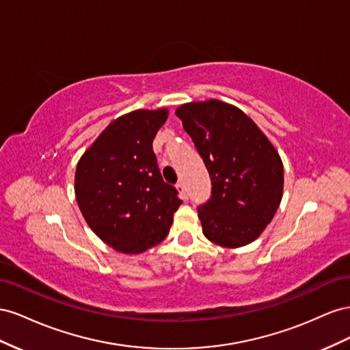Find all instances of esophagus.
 <instances>
[{
    "label": "esophagus",
    "instance_id": "34e87169",
    "mask_svg": "<svg viewBox=\"0 0 350 350\" xmlns=\"http://www.w3.org/2000/svg\"><path fill=\"white\" fill-rule=\"evenodd\" d=\"M176 187H177V191H178V193H180V196H182V199H187V191H186V187H185V183L182 182V180H178L177 182V185H176Z\"/></svg>",
    "mask_w": 350,
    "mask_h": 350
}]
</instances>
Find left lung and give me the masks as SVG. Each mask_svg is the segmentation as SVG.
Instances as JSON below:
<instances>
[{
    "instance_id": "left-lung-1",
    "label": "left lung",
    "mask_w": 350,
    "mask_h": 350,
    "mask_svg": "<svg viewBox=\"0 0 350 350\" xmlns=\"http://www.w3.org/2000/svg\"><path fill=\"white\" fill-rule=\"evenodd\" d=\"M211 178L198 206L202 232L219 246L254 242L283 196V163L267 136L241 109L217 99L176 109Z\"/></svg>"
}]
</instances>
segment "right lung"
Instances as JSON below:
<instances>
[{
    "label": "right lung",
    "mask_w": 350,
    "mask_h": 350,
    "mask_svg": "<svg viewBox=\"0 0 350 350\" xmlns=\"http://www.w3.org/2000/svg\"><path fill=\"white\" fill-rule=\"evenodd\" d=\"M167 109L129 113L109 123L79 159L75 192L92 232L116 251L141 254L163 242L180 206L163 180L152 141Z\"/></svg>",
    "instance_id": "add662e5"
}]
</instances>
